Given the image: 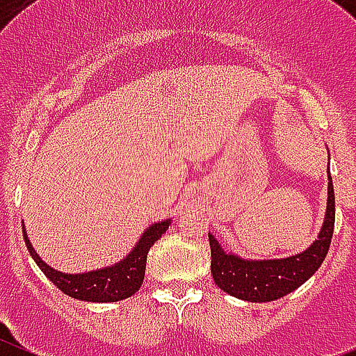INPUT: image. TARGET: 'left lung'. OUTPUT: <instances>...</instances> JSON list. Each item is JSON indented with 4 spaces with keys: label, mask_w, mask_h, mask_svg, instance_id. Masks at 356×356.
<instances>
[{
    "label": "left lung",
    "mask_w": 356,
    "mask_h": 356,
    "mask_svg": "<svg viewBox=\"0 0 356 356\" xmlns=\"http://www.w3.org/2000/svg\"><path fill=\"white\" fill-rule=\"evenodd\" d=\"M335 225V195L328 172V202L318 239L302 254L270 261H246L236 254H225L209 234L211 273L216 286L230 296L254 303L273 302L293 293L312 277L328 254Z\"/></svg>",
    "instance_id": "left-lung-1"
}]
</instances>
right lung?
<instances>
[{"mask_svg": "<svg viewBox=\"0 0 356 356\" xmlns=\"http://www.w3.org/2000/svg\"><path fill=\"white\" fill-rule=\"evenodd\" d=\"M168 225H170V220L150 225L143 232L136 246L131 250L129 255H126V259H122L117 264L104 268V270L86 271V273L78 275L62 273V271H56L51 266H47L37 255L30 239H28L26 232L24 230L22 232H24V243H26L28 252L33 257V261L37 262L38 268L44 271V275L53 282L54 286L62 289L67 296L83 300V302L108 303L126 300V298L133 296L140 289L143 282V275H145L147 254H149L150 246L154 245L163 234L168 230Z\"/></svg>", "mask_w": 356, "mask_h": 356, "instance_id": "right-lung-1", "label": "right lung"}]
</instances>
